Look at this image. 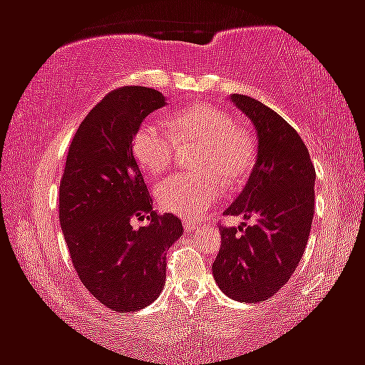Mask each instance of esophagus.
Wrapping results in <instances>:
<instances>
[{"label":"esophagus","instance_id":"1","mask_svg":"<svg viewBox=\"0 0 365 365\" xmlns=\"http://www.w3.org/2000/svg\"><path fill=\"white\" fill-rule=\"evenodd\" d=\"M198 222H192V221H188V220H185L183 221V227H185V231H195V230H198Z\"/></svg>","mask_w":365,"mask_h":365}]
</instances>
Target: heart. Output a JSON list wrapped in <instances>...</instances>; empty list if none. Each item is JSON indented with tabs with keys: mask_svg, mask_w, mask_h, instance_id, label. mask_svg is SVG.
<instances>
[{
	"mask_svg": "<svg viewBox=\"0 0 365 365\" xmlns=\"http://www.w3.org/2000/svg\"><path fill=\"white\" fill-rule=\"evenodd\" d=\"M170 128L145 118L133 135L135 160L149 175L164 173L183 148L201 145L195 167L201 173H175L155 187V198L165 211L200 217L226 193L225 183L237 190L255 164L252 134L237 126L226 111L213 105H195L175 114Z\"/></svg>",
	"mask_w": 365,
	"mask_h": 365,
	"instance_id": "heart-1",
	"label": "heart"
}]
</instances>
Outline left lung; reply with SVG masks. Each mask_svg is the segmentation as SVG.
<instances>
[{"mask_svg":"<svg viewBox=\"0 0 365 365\" xmlns=\"http://www.w3.org/2000/svg\"><path fill=\"white\" fill-rule=\"evenodd\" d=\"M231 101L257 130V162L225 215L252 226H221V249L213 262L217 287L237 302L257 303L284 287L307 247L314 210V167L300 135L280 114L246 95Z\"/></svg>","mask_w":365,"mask_h":365,"instance_id":"obj_1","label":"left lung"}]
</instances>
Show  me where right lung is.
Wrapping results in <instances>:
<instances>
[{
	"instance_id": "right-lung-1",
	"label": "right lung",
	"mask_w": 365,
	"mask_h": 365,
	"mask_svg": "<svg viewBox=\"0 0 365 365\" xmlns=\"http://www.w3.org/2000/svg\"><path fill=\"white\" fill-rule=\"evenodd\" d=\"M162 106L165 98L154 88L110 91L75 133L58 188V220L78 279L116 313L138 312L160 295L167 249L183 232L180 217L152 210L133 154L135 129ZM133 219L148 225L134 230Z\"/></svg>"
}]
</instances>
